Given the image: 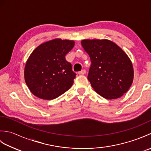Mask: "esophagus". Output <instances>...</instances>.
<instances>
[{
	"label": "esophagus",
	"mask_w": 151,
	"mask_h": 151,
	"mask_svg": "<svg viewBox=\"0 0 151 151\" xmlns=\"http://www.w3.org/2000/svg\"><path fill=\"white\" fill-rule=\"evenodd\" d=\"M86 73V70L85 69H82L81 71H80L78 73L79 75H85V74Z\"/></svg>",
	"instance_id": "1"
}]
</instances>
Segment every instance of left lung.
I'll return each mask as SVG.
<instances>
[{
	"instance_id": "obj_1",
	"label": "left lung",
	"mask_w": 151,
	"mask_h": 151,
	"mask_svg": "<svg viewBox=\"0 0 151 151\" xmlns=\"http://www.w3.org/2000/svg\"><path fill=\"white\" fill-rule=\"evenodd\" d=\"M81 44L90 57L88 79L94 90L106 99L123 96L134 79L132 63L127 54L108 40H84Z\"/></svg>"
}]
</instances>
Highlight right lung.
Returning <instances> with one entry per match:
<instances>
[{
  "label": "right lung",
  "instance_id": "right-lung-1",
  "mask_svg": "<svg viewBox=\"0 0 151 151\" xmlns=\"http://www.w3.org/2000/svg\"><path fill=\"white\" fill-rule=\"evenodd\" d=\"M74 45L73 40L54 39L41 44L32 52L24 75L27 86L35 96L52 100L70 88L76 74L65 57Z\"/></svg>",
  "mask_w": 151,
  "mask_h": 151
}]
</instances>
